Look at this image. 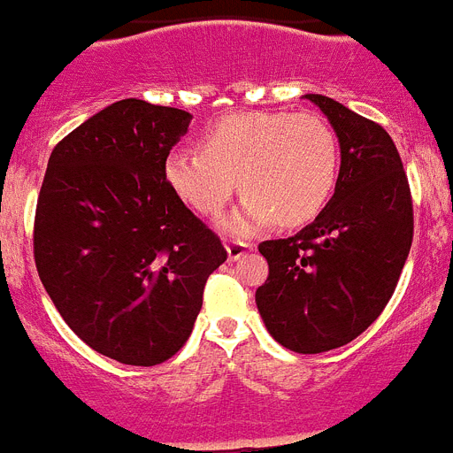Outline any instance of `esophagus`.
Returning a JSON list of instances; mask_svg holds the SVG:
<instances>
[{
	"instance_id": "obj_1",
	"label": "esophagus",
	"mask_w": 453,
	"mask_h": 453,
	"mask_svg": "<svg viewBox=\"0 0 453 453\" xmlns=\"http://www.w3.org/2000/svg\"><path fill=\"white\" fill-rule=\"evenodd\" d=\"M253 249L250 244H246V242H227L226 244V250H227V260H239L242 256H246L249 250Z\"/></svg>"
}]
</instances>
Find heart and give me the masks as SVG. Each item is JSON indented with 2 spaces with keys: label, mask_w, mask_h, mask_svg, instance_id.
Segmentation results:
<instances>
[{
  "label": "heart",
  "mask_w": 453,
  "mask_h": 453,
  "mask_svg": "<svg viewBox=\"0 0 453 453\" xmlns=\"http://www.w3.org/2000/svg\"><path fill=\"white\" fill-rule=\"evenodd\" d=\"M341 150L334 128L311 112H239L207 128L200 151L173 150L163 180L186 207L219 216L234 188L246 193L220 230L249 237L272 220L297 227L318 219L336 191Z\"/></svg>",
  "instance_id": "obj_1"
}]
</instances>
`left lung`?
<instances>
[{
	"label": "left lung",
	"mask_w": 453,
	"mask_h": 453,
	"mask_svg": "<svg viewBox=\"0 0 453 453\" xmlns=\"http://www.w3.org/2000/svg\"><path fill=\"white\" fill-rule=\"evenodd\" d=\"M341 174L320 216L295 237L257 246L269 276L256 290L260 318L283 348L318 355L355 341L387 306L412 246V197L385 128L322 94Z\"/></svg>",
	"instance_id": "left-lung-1"
}]
</instances>
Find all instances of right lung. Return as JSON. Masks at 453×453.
Segmentation results:
<instances>
[{
	"instance_id": "obj_1",
	"label": "right lung",
	"mask_w": 453,
	"mask_h": 453,
	"mask_svg": "<svg viewBox=\"0 0 453 453\" xmlns=\"http://www.w3.org/2000/svg\"><path fill=\"white\" fill-rule=\"evenodd\" d=\"M186 110L124 98L80 124L48 161L34 220L41 283L91 349L165 362L191 336L227 253L163 180Z\"/></svg>"
}]
</instances>
